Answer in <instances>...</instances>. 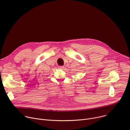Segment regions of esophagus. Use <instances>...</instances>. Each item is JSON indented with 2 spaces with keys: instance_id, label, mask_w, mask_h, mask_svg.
Wrapping results in <instances>:
<instances>
[{
  "instance_id": "34e87169",
  "label": "esophagus",
  "mask_w": 130,
  "mask_h": 130,
  "mask_svg": "<svg viewBox=\"0 0 130 130\" xmlns=\"http://www.w3.org/2000/svg\"><path fill=\"white\" fill-rule=\"evenodd\" d=\"M58 68L60 69H62V68H64V67L63 66H58Z\"/></svg>"
}]
</instances>
